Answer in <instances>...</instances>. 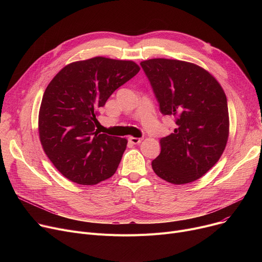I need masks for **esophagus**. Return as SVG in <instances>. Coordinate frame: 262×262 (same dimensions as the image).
Masks as SVG:
<instances>
[{"instance_id": "obj_1", "label": "esophagus", "mask_w": 262, "mask_h": 262, "mask_svg": "<svg viewBox=\"0 0 262 262\" xmlns=\"http://www.w3.org/2000/svg\"><path fill=\"white\" fill-rule=\"evenodd\" d=\"M128 141L130 142V143H133V144H138V143H140L141 141H142V138H136V137H129L128 138Z\"/></svg>"}]
</instances>
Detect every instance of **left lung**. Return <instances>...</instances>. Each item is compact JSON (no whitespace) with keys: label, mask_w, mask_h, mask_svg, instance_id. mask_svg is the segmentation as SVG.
<instances>
[{"label":"left lung","mask_w":262,"mask_h":262,"mask_svg":"<svg viewBox=\"0 0 262 262\" xmlns=\"http://www.w3.org/2000/svg\"><path fill=\"white\" fill-rule=\"evenodd\" d=\"M162 115L176 118L174 133L160 139L154 172L174 185L194 182L222 156L229 135L226 95L204 68L188 61L153 58L140 62Z\"/></svg>","instance_id":"obj_1"}]
</instances>
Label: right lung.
<instances>
[{
	"mask_svg": "<svg viewBox=\"0 0 262 262\" xmlns=\"http://www.w3.org/2000/svg\"><path fill=\"white\" fill-rule=\"evenodd\" d=\"M139 71L132 60L96 56L67 64L50 81L39 109V138L69 181L96 185L116 173L127 140L100 134L96 117L115 90Z\"/></svg>",
	"mask_w": 262,
	"mask_h": 262,
	"instance_id": "right-lung-1",
	"label": "right lung"
}]
</instances>
